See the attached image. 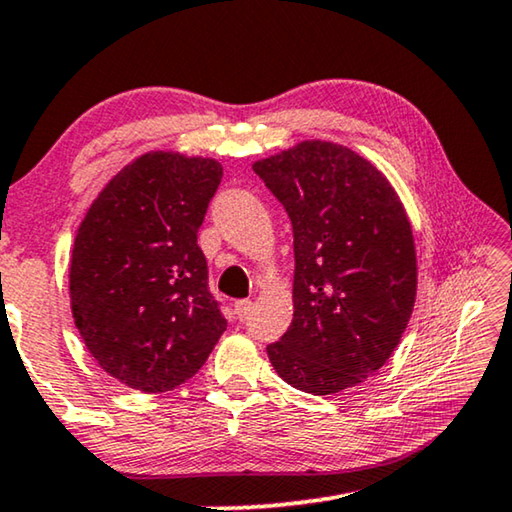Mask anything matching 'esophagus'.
Masks as SVG:
<instances>
[{
  "label": "esophagus",
  "instance_id": "obj_1",
  "mask_svg": "<svg viewBox=\"0 0 512 512\" xmlns=\"http://www.w3.org/2000/svg\"><path fill=\"white\" fill-rule=\"evenodd\" d=\"M234 314H237L239 321H246L253 314V300H237L234 303Z\"/></svg>",
  "mask_w": 512,
  "mask_h": 512
}]
</instances>
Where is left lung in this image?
<instances>
[{"label":"left lung","instance_id":"1","mask_svg":"<svg viewBox=\"0 0 512 512\" xmlns=\"http://www.w3.org/2000/svg\"><path fill=\"white\" fill-rule=\"evenodd\" d=\"M253 170L294 227V321L266 346L273 369L316 396L360 385L392 358L415 307V237L399 193L332 141H300Z\"/></svg>","mask_w":512,"mask_h":512}]
</instances>
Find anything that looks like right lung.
<instances>
[{"label":"right lung","mask_w":512,"mask_h":512,"mask_svg":"<svg viewBox=\"0 0 512 512\" xmlns=\"http://www.w3.org/2000/svg\"><path fill=\"white\" fill-rule=\"evenodd\" d=\"M221 177L212 157L150 150L104 184L77 227L72 319L97 364L139 392L186 383L225 332L198 246Z\"/></svg>","instance_id":"obj_1"}]
</instances>
